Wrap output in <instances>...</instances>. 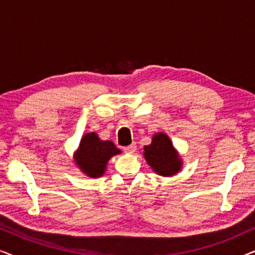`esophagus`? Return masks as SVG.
<instances>
[{"instance_id": "1", "label": "esophagus", "mask_w": 255, "mask_h": 255, "mask_svg": "<svg viewBox=\"0 0 255 255\" xmlns=\"http://www.w3.org/2000/svg\"><path fill=\"white\" fill-rule=\"evenodd\" d=\"M135 149H137V145H135V142H132L131 145L125 146V147H124V151L127 153H133Z\"/></svg>"}]
</instances>
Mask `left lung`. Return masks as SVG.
Instances as JSON below:
<instances>
[{"instance_id": "8db88e82", "label": "left lung", "mask_w": 255, "mask_h": 255, "mask_svg": "<svg viewBox=\"0 0 255 255\" xmlns=\"http://www.w3.org/2000/svg\"><path fill=\"white\" fill-rule=\"evenodd\" d=\"M144 151L146 161L160 175L170 176L180 170L181 160L167 134L156 133L152 144L145 146Z\"/></svg>"}]
</instances>
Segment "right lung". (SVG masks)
I'll use <instances>...</instances> for the list:
<instances>
[{"instance_id": "obj_1", "label": "right lung", "mask_w": 255, "mask_h": 255, "mask_svg": "<svg viewBox=\"0 0 255 255\" xmlns=\"http://www.w3.org/2000/svg\"><path fill=\"white\" fill-rule=\"evenodd\" d=\"M121 153L113 141H102L96 133H87L81 139L75 154V163L83 173L90 177H99L104 174L106 166L111 156Z\"/></svg>"}]
</instances>
